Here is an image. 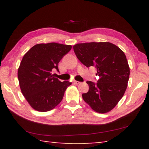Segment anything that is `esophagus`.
Here are the masks:
<instances>
[{"mask_svg":"<svg viewBox=\"0 0 149 149\" xmlns=\"http://www.w3.org/2000/svg\"><path fill=\"white\" fill-rule=\"evenodd\" d=\"M74 84H75V85H79V84H81V82H79V81H74Z\"/></svg>","mask_w":149,"mask_h":149,"instance_id":"esophagus-1","label":"esophagus"}]
</instances>
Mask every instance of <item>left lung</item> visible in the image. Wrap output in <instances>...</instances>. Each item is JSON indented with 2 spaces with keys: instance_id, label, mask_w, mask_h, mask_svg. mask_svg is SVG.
<instances>
[{
  "instance_id": "1",
  "label": "left lung",
  "mask_w": 149,
  "mask_h": 149,
  "mask_svg": "<svg viewBox=\"0 0 149 149\" xmlns=\"http://www.w3.org/2000/svg\"><path fill=\"white\" fill-rule=\"evenodd\" d=\"M74 50L79 61L87 68L95 67L99 76L97 84L87 81L89 91L82 95L84 101L95 112H109L127 87L130 71L124 52L109 42L76 44Z\"/></svg>"
}]
</instances>
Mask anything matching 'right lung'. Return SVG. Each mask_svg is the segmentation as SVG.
<instances>
[{
	"instance_id": "right-lung-1",
	"label": "right lung",
	"mask_w": 149,
	"mask_h": 149,
	"mask_svg": "<svg viewBox=\"0 0 149 149\" xmlns=\"http://www.w3.org/2000/svg\"><path fill=\"white\" fill-rule=\"evenodd\" d=\"M71 45L56 42L35 45L22 58L17 71L22 93L30 106L39 112L51 110L60 104L65 91L72 84L61 82L52 72Z\"/></svg>"
}]
</instances>
